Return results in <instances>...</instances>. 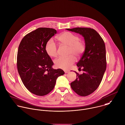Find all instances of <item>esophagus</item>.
I'll return each instance as SVG.
<instances>
[{
  "label": "esophagus",
  "mask_w": 125,
  "mask_h": 125,
  "mask_svg": "<svg viewBox=\"0 0 125 125\" xmlns=\"http://www.w3.org/2000/svg\"><path fill=\"white\" fill-rule=\"evenodd\" d=\"M64 72H65V73H68L69 72V71H67V70H65Z\"/></svg>",
  "instance_id": "esophagus-1"
}]
</instances>
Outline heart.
<instances>
[{
  "mask_svg": "<svg viewBox=\"0 0 125 125\" xmlns=\"http://www.w3.org/2000/svg\"><path fill=\"white\" fill-rule=\"evenodd\" d=\"M59 41L64 45L69 47L68 57H60L55 60L56 67L64 70H68L75 62V55L79 57L84 52L85 45L83 42L80 41L79 37L70 32L66 31L57 37ZM45 50L47 53L51 57H55L57 55V47L52 39L49 40L46 43Z\"/></svg>",
  "mask_w": 125,
  "mask_h": 125,
  "instance_id": "1",
  "label": "heart"
}]
</instances>
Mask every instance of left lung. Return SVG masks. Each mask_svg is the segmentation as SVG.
I'll return each mask as SVG.
<instances>
[{
  "label": "left lung",
  "instance_id": "1",
  "mask_svg": "<svg viewBox=\"0 0 125 125\" xmlns=\"http://www.w3.org/2000/svg\"><path fill=\"white\" fill-rule=\"evenodd\" d=\"M82 35L85 50L76 65L84 73L76 74V79L71 83L72 89L79 95L86 96L94 93L99 87L107 66L105 43L99 34L89 28L66 29Z\"/></svg>",
  "mask_w": 125,
  "mask_h": 125
}]
</instances>
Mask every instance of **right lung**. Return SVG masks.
Segmentation results:
<instances>
[{"label":"right lung","instance_id":"add662e5","mask_svg":"<svg viewBox=\"0 0 125 125\" xmlns=\"http://www.w3.org/2000/svg\"><path fill=\"white\" fill-rule=\"evenodd\" d=\"M56 33V30L39 28L22 39L17 56V67L25 87L32 94L44 96L54 88L57 78L63 75L60 69H53V63L47 53V42Z\"/></svg>","mask_w":125,"mask_h":125}]
</instances>
